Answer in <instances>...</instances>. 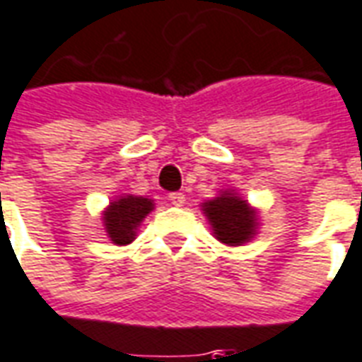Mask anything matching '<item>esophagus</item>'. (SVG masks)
Wrapping results in <instances>:
<instances>
[{
	"mask_svg": "<svg viewBox=\"0 0 362 362\" xmlns=\"http://www.w3.org/2000/svg\"><path fill=\"white\" fill-rule=\"evenodd\" d=\"M168 199H170V204L176 207L184 206V202H186V198H184V194H180V192H173L170 196H168Z\"/></svg>",
	"mask_w": 362,
	"mask_h": 362,
	"instance_id": "obj_1",
	"label": "esophagus"
}]
</instances>
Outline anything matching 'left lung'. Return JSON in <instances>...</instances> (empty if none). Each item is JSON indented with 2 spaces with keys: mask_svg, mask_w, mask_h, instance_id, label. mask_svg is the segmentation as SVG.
<instances>
[{
  "mask_svg": "<svg viewBox=\"0 0 362 362\" xmlns=\"http://www.w3.org/2000/svg\"><path fill=\"white\" fill-rule=\"evenodd\" d=\"M202 211L214 229V237L229 247L249 243L257 233V209H252L247 199H243L233 189L219 192L217 198L204 202Z\"/></svg>",
  "mask_w": 362,
  "mask_h": 362,
  "instance_id": "1",
  "label": "left lung"
}]
</instances>
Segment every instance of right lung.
<instances>
[{
    "instance_id": "1",
    "label": "right lung",
    "mask_w": 362,
    "mask_h": 362,
    "mask_svg": "<svg viewBox=\"0 0 362 362\" xmlns=\"http://www.w3.org/2000/svg\"><path fill=\"white\" fill-rule=\"evenodd\" d=\"M155 209V202L145 196H121L111 202L103 211V227L105 233L115 245H129L137 237V227L151 211Z\"/></svg>"
}]
</instances>
